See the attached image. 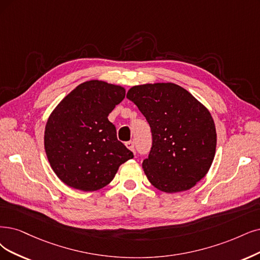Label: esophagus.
<instances>
[{
	"mask_svg": "<svg viewBox=\"0 0 260 260\" xmlns=\"http://www.w3.org/2000/svg\"><path fill=\"white\" fill-rule=\"evenodd\" d=\"M125 146H126V148L128 150H131L132 152H135V145H134L133 141H127L126 143H125Z\"/></svg>",
	"mask_w": 260,
	"mask_h": 260,
	"instance_id": "34e87169",
	"label": "esophagus"
}]
</instances>
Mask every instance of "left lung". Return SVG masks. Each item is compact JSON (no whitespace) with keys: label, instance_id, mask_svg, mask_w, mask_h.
<instances>
[{"label":"left lung","instance_id":"8db88e82","mask_svg":"<svg viewBox=\"0 0 260 260\" xmlns=\"http://www.w3.org/2000/svg\"><path fill=\"white\" fill-rule=\"evenodd\" d=\"M126 98L151 127L152 149L142 162L150 183L169 194L194 187L215 155L216 129L208 108L171 82L134 85Z\"/></svg>","mask_w":260,"mask_h":260}]
</instances>
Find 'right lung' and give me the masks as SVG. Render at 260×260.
<instances>
[{
  "label": "right lung",
  "instance_id": "1",
  "mask_svg": "<svg viewBox=\"0 0 260 260\" xmlns=\"http://www.w3.org/2000/svg\"><path fill=\"white\" fill-rule=\"evenodd\" d=\"M125 92L118 84L89 80L77 85L50 113L45 126L46 155L67 186L83 191L101 189L123 162L134 157L108 120Z\"/></svg>",
  "mask_w": 260,
  "mask_h": 260
}]
</instances>
